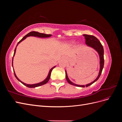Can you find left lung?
Instances as JSON below:
<instances>
[{"label":"left lung","instance_id":"obj_1","mask_svg":"<svg viewBox=\"0 0 122 122\" xmlns=\"http://www.w3.org/2000/svg\"><path fill=\"white\" fill-rule=\"evenodd\" d=\"M83 36L85 37V39H86V44L87 46L88 47L93 48L99 54V58H100V70H99L98 76H97V78L94 81H93V82H92L90 83L87 84L86 85V86H85V85L76 84L73 83L72 81H71L68 77L67 71H66V70H65L66 78V80H67V81L68 82V83L70 84L73 85V86H78V87H87L88 86H91V84L94 83L99 78L100 76V75L101 74V73L102 71L103 67H104V49H103V46L102 45V44L100 43V42L99 41V40L94 36L88 35H86V34L83 35Z\"/></svg>","mask_w":122,"mask_h":122}]
</instances>
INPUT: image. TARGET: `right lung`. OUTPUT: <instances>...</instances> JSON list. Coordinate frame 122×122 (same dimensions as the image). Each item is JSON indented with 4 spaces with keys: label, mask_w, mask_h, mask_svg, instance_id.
I'll list each match as a JSON object with an SVG mask.
<instances>
[{
    "label": "right lung",
    "mask_w": 122,
    "mask_h": 122,
    "mask_svg": "<svg viewBox=\"0 0 122 122\" xmlns=\"http://www.w3.org/2000/svg\"><path fill=\"white\" fill-rule=\"evenodd\" d=\"M52 36L51 35H47V34H42V33H40V32H36V31H31L29 33H28V34H27L26 36H25L18 43L16 47V48L14 50V55H13V57L14 56L15 54V53H16V48H17V46L18 45V44H19L20 42H21L22 41H23L24 40H25L26 38L27 37H28V36H37V37H39V38H49V37H50V36ZM13 60H12V67L13 68ZM56 67V66H54V67H52V68H51L50 71L49 72V73H48V75L47 77H46V78L43 80V81L41 82H39V83H36V84H26V83H25L24 82H23L22 81H21L18 78V77H17L16 74H15V72L14 71V70H14V75H15V76L16 78H17V79L18 80H19V81L20 82H21L23 84H24V86H26L27 87H30V88H33V87H38V86H42V85H44L46 83H47L48 82V81L50 79V76H51V72H52V70Z\"/></svg>",
    "instance_id": "right-lung-1"
}]
</instances>
